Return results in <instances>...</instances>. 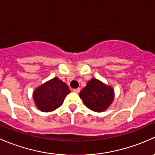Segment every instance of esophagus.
<instances>
[{
    "label": "esophagus",
    "mask_w": 155,
    "mask_h": 155,
    "mask_svg": "<svg viewBox=\"0 0 155 155\" xmlns=\"http://www.w3.org/2000/svg\"><path fill=\"white\" fill-rule=\"evenodd\" d=\"M72 91L74 92H75V93H78V92H80V91H81V89L80 88H77V89H72Z\"/></svg>",
    "instance_id": "1"
}]
</instances>
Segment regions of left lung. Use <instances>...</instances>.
<instances>
[{
    "label": "left lung",
    "instance_id": "left-lung-1",
    "mask_svg": "<svg viewBox=\"0 0 155 155\" xmlns=\"http://www.w3.org/2000/svg\"><path fill=\"white\" fill-rule=\"evenodd\" d=\"M79 95L84 104L95 112L105 110L111 104L114 97L112 87L94 78L87 83Z\"/></svg>",
    "mask_w": 155,
    "mask_h": 155
}]
</instances>
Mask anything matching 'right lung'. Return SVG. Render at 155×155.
<instances>
[{
    "label": "right lung",
    "instance_id": "right-lung-1",
    "mask_svg": "<svg viewBox=\"0 0 155 155\" xmlns=\"http://www.w3.org/2000/svg\"><path fill=\"white\" fill-rule=\"evenodd\" d=\"M70 92L68 86L59 78H54L42 84L33 93L35 104L42 112H50L63 104Z\"/></svg>",
    "mask_w": 155,
    "mask_h": 155
}]
</instances>
